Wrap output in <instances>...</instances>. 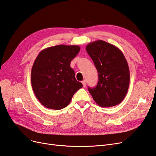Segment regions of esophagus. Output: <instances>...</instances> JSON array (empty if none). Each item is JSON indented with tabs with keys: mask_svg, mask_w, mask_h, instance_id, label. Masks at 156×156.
Here are the masks:
<instances>
[{
	"mask_svg": "<svg viewBox=\"0 0 156 156\" xmlns=\"http://www.w3.org/2000/svg\"><path fill=\"white\" fill-rule=\"evenodd\" d=\"M82 83H83V87L85 88V87H87V83H86V81H82Z\"/></svg>",
	"mask_w": 156,
	"mask_h": 156,
	"instance_id": "34e87169",
	"label": "esophagus"
}]
</instances>
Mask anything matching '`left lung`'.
<instances>
[{"label":"left lung","instance_id":"left-lung-1","mask_svg":"<svg viewBox=\"0 0 156 156\" xmlns=\"http://www.w3.org/2000/svg\"><path fill=\"white\" fill-rule=\"evenodd\" d=\"M98 73L97 86L88 88L94 101L101 107H111L121 103L129 85L128 64L123 53L114 45L97 40L86 47Z\"/></svg>","mask_w":156,"mask_h":156}]
</instances>
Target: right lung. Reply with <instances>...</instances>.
Returning <instances> with one entry per match:
<instances>
[{
  "instance_id": "obj_1",
  "label": "right lung",
  "mask_w": 156,
  "mask_h": 156,
  "mask_svg": "<svg viewBox=\"0 0 156 156\" xmlns=\"http://www.w3.org/2000/svg\"><path fill=\"white\" fill-rule=\"evenodd\" d=\"M79 51V45H58L43 49L37 55L31 70V84L36 98L44 107L62 109L83 87L70 67Z\"/></svg>"
}]
</instances>
